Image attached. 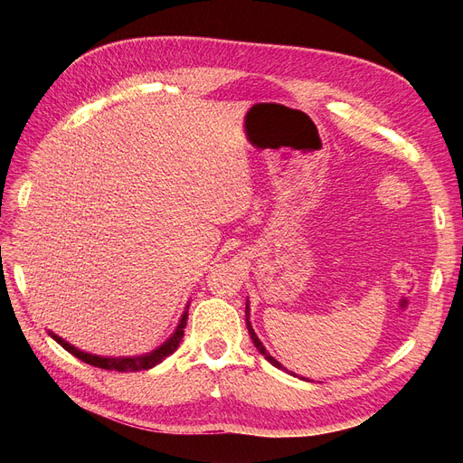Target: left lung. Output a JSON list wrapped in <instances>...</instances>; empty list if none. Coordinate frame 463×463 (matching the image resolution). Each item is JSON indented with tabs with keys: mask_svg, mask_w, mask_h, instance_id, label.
<instances>
[{
	"mask_svg": "<svg viewBox=\"0 0 463 463\" xmlns=\"http://www.w3.org/2000/svg\"><path fill=\"white\" fill-rule=\"evenodd\" d=\"M249 317H250V307H249V299H247V303H245V320H247V330H249V335H250V340H253V344H255V347L259 349V352L264 355V359L266 361H269L270 363V365H274V367H278V369H284V371H288L284 365H282V363H279V361H276L269 352H266V347L262 345V342L259 340V335L255 334V330H253V326H250V320H249ZM298 376V374H296ZM303 378V376H301ZM303 381H305V378H303Z\"/></svg>",
	"mask_w": 463,
	"mask_h": 463,
	"instance_id": "1",
	"label": "left lung"
}]
</instances>
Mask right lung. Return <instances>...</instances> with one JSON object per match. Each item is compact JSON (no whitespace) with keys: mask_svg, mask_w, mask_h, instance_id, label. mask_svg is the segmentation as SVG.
Wrapping results in <instances>:
<instances>
[{"mask_svg":"<svg viewBox=\"0 0 463 463\" xmlns=\"http://www.w3.org/2000/svg\"><path fill=\"white\" fill-rule=\"evenodd\" d=\"M187 313H189V303L185 307L184 315H181L177 326L174 330V334L167 338L162 345H158L156 349H152L148 354L143 355H129V357H104V355H94L89 352H82V349L71 345L69 342H65L63 338H60L58 334H53L52 330H48V334L52 338L58 342L63 349H67L69 354L75 355L77 359L89 363V365H94L98 369H108V371H119V373H135V371H146L156 367L158 363H162L167 355H172L175 349L179 347V342L184 340V328L187 325Z\"/></svg>","mask_w":463,"mask_h":463,"instance_id":"1","label":"right lung"}]
</instances>
